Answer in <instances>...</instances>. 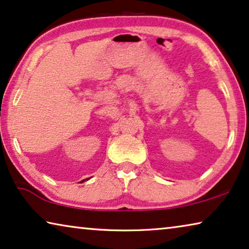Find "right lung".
<instances>
[{"mask_svg":"<svg viewBox=\"0 0 249 249\" xmlns=\"http://www.w3.org/2000/svg\"><path fill=\"white\" fill-rule=\"evenodd\" d=\"M86 180H87V179H86ZM83 181H85V180H83Z\"/></svg>","mask_w":249,"mask_h":249,"instance_id":"right-lung-1","label":"right lung"}]
</instances>
